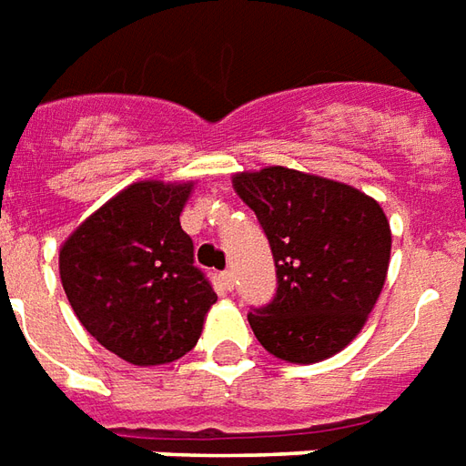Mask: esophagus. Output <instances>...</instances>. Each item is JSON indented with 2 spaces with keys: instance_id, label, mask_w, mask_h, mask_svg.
<instances>
[{
  "instance_id": "1",
  "label": "esophagus",
  "mask_w": 466,
  "mask_h": 466,
  "mask_svg": "<svg viewBox=\"0 0 466 466\" xmlns=\"http://www.w3.org/2000/svg\"><path fill=\"white\" fill-rule=\"evenodd\" d=\"M219 279H222L224 289H232V288H234V278H232V272H222V275H219Z\"/></svg>"
}]
</instances>
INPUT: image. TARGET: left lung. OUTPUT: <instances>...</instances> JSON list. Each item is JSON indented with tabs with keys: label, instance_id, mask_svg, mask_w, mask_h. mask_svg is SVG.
<instances>
[{
	"label": "left lung",
	"instance_id": "8db88e82",
	"mask_svg": "<svg viewBox=\"0 0 466 466\" xmlns=\"http://www.w3.org/2000/svg\"><path fill=\"white\" fill-rule=\"evenodd\" d=\"M265 229L278 295L247 320L267 353L318 363L360 333L391 259V227L376 199L333 178L285 166L232 177Z\"/></svg>",
	"mask_w": 466,
	"mask_h": 466
}]
</instances>
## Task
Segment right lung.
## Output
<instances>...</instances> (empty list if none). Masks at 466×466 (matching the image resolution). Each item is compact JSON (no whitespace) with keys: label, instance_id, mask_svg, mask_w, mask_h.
Wrapping results in <instances>:
<instances>
[{"label":"right lung","instance_id":"right-lung-1","mask_svg":"<svg viewBox=\"0 0 466 466\" xmlns=\"http://www.w3.org/2000/svg\"><path fill=\"white\" fill-rule=\"evenodd\" d=\"M191 188L194 181H136L60 247V279L77 320L133 366L187 356L217 302L178 222Z\"/></svg>","mask_w":466,"mask_h":466}]
</instances>
